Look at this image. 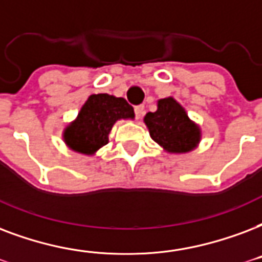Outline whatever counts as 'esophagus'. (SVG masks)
Here are the masks:
<instances>
[{
	"label": "esophagus",
	"instance_id": "esophagus-1",
	"mask_svg": "<svg viewBox=\"0 0 262 262\" xmlns=\"http://www.w3.org/2000/svg\"><path fill=\"white\" fill-rule=\"evenodd\" d=\"M135 114L137 119H140V118L143 117V115H144V105H136Z\"/></svg>",
	"mask_w": 262,
	"mask_h": 262
}]
</instances>
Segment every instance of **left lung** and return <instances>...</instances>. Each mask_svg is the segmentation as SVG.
Returning a JSON list of instances; mask_svg holds the SVG:
<instances>
[{
    "instance_id": "obj_1",
    "label": "left lung",
    "mask_w": 262,
    "mask_h": 262,
    "mask_svg": "<svg viewBox=\"0 0 262 262\" xmlns=\"http://www.w3.org/2000/svg\"><path fill=\"white\" fill-rule=\"evenodd\" d=\"M144 122L154 141L169 152L191 151L201 139L196 125L189 121L184 108L171 97L159 100L158 110L147 114Z\"/></svg>"
}]
</instances>
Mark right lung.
<instances>
[{
	"instance_id": "add662e5",
	"label": "right lung",
	"mask_w": 262,
	"mask_h": 262,
	"mask_svg": "<svg viewBox=\"0 0 262 262\" xmlns=\"http://www.w3.org/2000/svg\"><path fill=\"white\" fill-rule=\"evenodd\" d=\"M135 117L126 100L107 93L89 96L77 121L64 132V141L77 152L91 155L108 143V135L118 119Z\"/></svg>"
}]
</instances>
